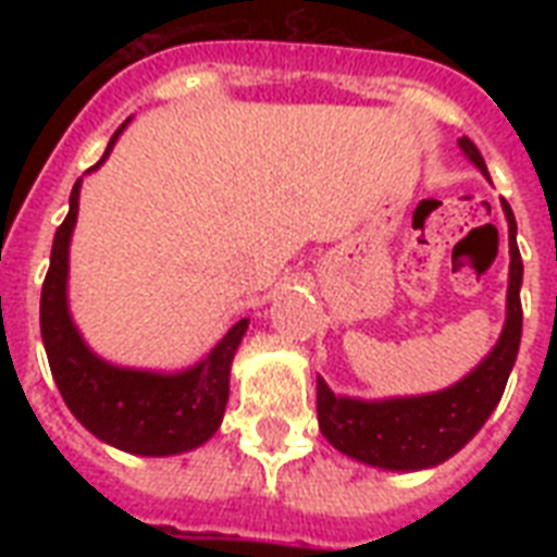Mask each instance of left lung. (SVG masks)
<instances>
[{"instance_id": "8db88e82", "label": "left lung", "mask_w": 557, "mask_h": 557, "mask_svg": "<svg viewBox=\"0 0 557 557\" xmlns=\"http://www.w3.org/2000/svg\"><path fill=\"white\" fill-rule=\"evenodd\" d=\"M459 150L485 170V161L471 138H459ZM503 213L509 219V292H506V326L500 341L488 356L468 372L466 379L448 389L428 396L401 398H364L335 396L330 384L318 379V422L326 440L347 457L364 466L387 468V471H419L450 459L459 448L474 440L500 401L509 372L515 367L523 332V309H520V283H523V260L518 251V222L509 201L503 199Z\"/></svg>"}]
</instances>
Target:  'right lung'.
I'll return each instance as SVG.
<instances>
[{
  "mask_svg": "<svg viewBox=\"0 0 557 557\" xmlns=\"http://www.w3.org/2000/svg\"><path fill=\"white\" fill-rule=\"evenodd\" d=\"M124 126L112 135L103 159L91 170L107 161ZM81 182L77 178L69 196V216L57 227L39 297V330L60 396L86 431L117 450L170 457L199 448L222 424L231 364L248 318L236 321L199 364L182 372L129 370L95 356L69 314V243L81 208Z\"/></svg>",
  "mask_w": 557,
  "mask_h": 557,
  "instance_id": "obj_1",
  "label": "right lung"
}]
</instances>
